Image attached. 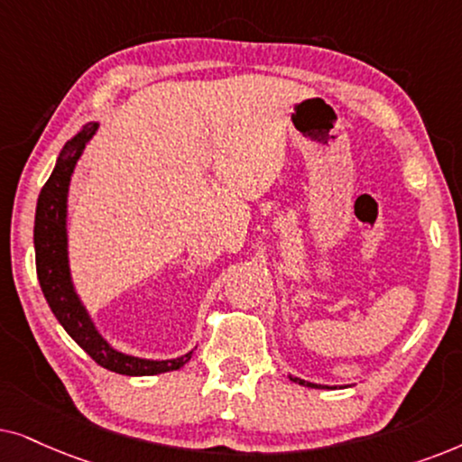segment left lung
I'll return each mask as SVG.
<instances>
[{
    "instance_id": "left-lung-1",
    "label": "left lung",
    "mask_w": 462,
    "mask_h": 462,
    "mask_svg": "<svg viewBox=\"0 0 462 462\" xmlns=\"http://www.w3.org/2000/svg\"><path fill=\"white\" fill-rule=\"evenodd\" d=\"M293 380V383H298V384H302V386H310V389H329V386H321V384H315V383H306V380H302V378H293V376H289Z\"/></svg>"
}]
</instances>
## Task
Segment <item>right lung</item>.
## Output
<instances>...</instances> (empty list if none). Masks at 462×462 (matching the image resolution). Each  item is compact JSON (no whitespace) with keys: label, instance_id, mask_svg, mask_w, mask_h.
Returning a JSON list of instances; mask_svg holds the SVG:
<instances>
[{"label":"right lung","instance_id":"right-lung-1","mask_svg":"<svg viewBox=\"0 0 462 462\" xmlns=\"http://www.w3.org/2000/svg\"><path fill=\"white\" fill-rule=\"evenodd\" d=\"M97 128L98 122H88L76 137L67 141L59 153L52 175L48 177L40 192L33 226L35 268H38L40 287L67 334L106 370L125 374V376H153V374L180 370L188 364L194 350L167 361L141 359V356L120 353L98 334L73 287L69 251H67V194H69L73 169Z\"/></svg>","mask_w":462,"mask_h":462}]
</instances>
